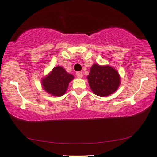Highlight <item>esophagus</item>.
Segmentation results:
<instances>
[{"instance_id": "obj_1", "label": "esophagus", "mask_w": 157, "mask_h": 157, "mask_svg": "<svg viewBox=\"0 0 157 157\" xmlns=\"http://www.w3.org/2000/svg\"><path fill=\"white\" fill-rule=\"evenodd\" d=\"M76 76L78 77V78H82V77H83V73H82L81 71H78V72H76Z\"/></svg>"}]
</instances>
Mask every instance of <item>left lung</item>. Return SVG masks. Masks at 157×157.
<instances>
[{
	"instance_id": "obj_1",
	"label": "left lung",
	"mask_w": 157,
	"mask_h": 157,
	"mask_svg": "<svg viewBox=\"0 0 157 157\" xmlns=\"http://www.w3.org/2000/svg\"><path fill=\"white\" fill-rule=\"evenodd\" d=\"M87 78L93 92L101 97L114 93L120 85L119 73L109 65L101 66L94 64Z\"/></svg>"
}]
</instances>
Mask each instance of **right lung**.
<instances>
[{
  "mask_svg": "<svg viewBox=\"0 0 157 157\" xmlns=\"http://www.w3.org/2000/svg\"><path fill=\"white\" fill-rule=\"evenodd\" d=\"M74 76L67 73L63 67H54L49 74L42 78L43 88L50 95L60 97L66 93L69 82L73 80Z\"/></svg>",
  "mask_w": 157,
  "mask_h": 157,
  "instance_id": "add662e5",
  "label": "right lung"
}]
</instances>
